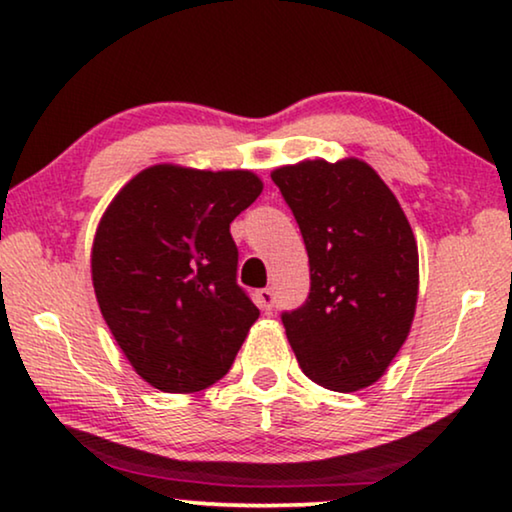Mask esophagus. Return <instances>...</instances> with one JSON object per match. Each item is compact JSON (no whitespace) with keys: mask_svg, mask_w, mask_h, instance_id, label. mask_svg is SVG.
Here are the masks:
<instances>
[{"mask_svg":"<svg viewBox=\"0 0 512 512\" xmlns=\"http://www.w3.org/2000/svg\"><path fill=\"white\" fill-rule=\"evenodd\" d=\"M273 301H276V296H273V289H259V292H257L259 308L271 310L273 308Z\"/></svg>","mask_w":512,"mask_h":512,"instance_id":"obj_1","label":"esophagus"}]
</instances>
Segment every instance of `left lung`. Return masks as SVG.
I'll list each match as a JSON object with an SVG mask.
<instances>
[{"instance_id":"obj_1","label":"left lung","mask_w":512,"mask_h":512,"mask_svg":"<svg viewBox=\"0 0 512 512\" xmlns=\"http://www.w3.org/2000/svg\"><path fill=\"white\" fill-rule=\"evenodd\" d=\"M303 234L310 294L282 324L301 370L352 393L381 379L411 331L418 246L393 190L361 158L271 172Z\"/></svg>"}]
</instances>
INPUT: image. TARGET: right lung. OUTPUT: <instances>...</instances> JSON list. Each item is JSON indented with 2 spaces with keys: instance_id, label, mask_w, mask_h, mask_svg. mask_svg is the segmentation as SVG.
Returning a JSON list of instances; mask_svg holds the SVG:
<instances>
[{
  "instance_id": "obj_1",
  "label": "right lung",
  "mask_w": 512,
  "mask_h": 512,
  "mask_svg": "<svg viewBox=\"0 0 512 512\" xmlns=\"http://www.w3.org/2000/svg\"><path fill=\"white\" fill-rule=\"evenodd\" d=\"M262 188L250 170L160 163L135 174L98 220V308L133 370L158 391L216 384L257 322V305L236 285L230 223Z\"/></svg>"
}]
</instances>
